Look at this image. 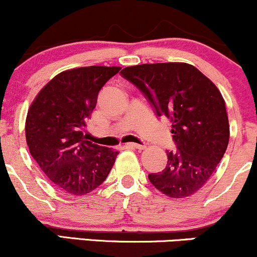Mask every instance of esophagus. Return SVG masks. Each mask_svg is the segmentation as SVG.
Returning a JSON list of instances; mask_svg holds the SVG:
<instances>
[{"instance_id": "1", "label": "esophagus", "mask_w": 257, "mask_h": 257, "mask_svg": "<svg viewBox=\"0 0 257 257\" xmlns=\"http://www.w3.org/2000/svg\"><path fill=\"white\" fill-rule=\"evenodd\" d=\"M126 149H137V150H144L145 149V145H139V144H134V143H128L125 144Z\"/></svg>"}]
</instances>
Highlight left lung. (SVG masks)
Wrapping results in <instances>:
<instances>
[{"instance_id":"obj_1","label":"left lung","mask_w":257,"mask_h":257,"mask_svg":"<svg viewBox=\"0 0 257 257\" xmlns=\"http://www.w3.org/2000/svg\"><path fill=\"white\" fill-rule=\"evenodd\" d=\"M158 117L172 122L176 151H167L162 172L149 174L150 182L170 198L192 196L205 185L225 155L229 125L220 90L193 65L141 64L123 69Z\"/></svg>"}]
</instances>
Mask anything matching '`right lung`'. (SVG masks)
Returning a JSON list of instances; mask_svg holds the SVG:
<instances>
[{
  "label": "right lung",
  "mask_w": 257,
  "mask_h": 257,
  "mask_svg": "<svg viewBox=\"0 0 257 257\" xmlns=\"http://www.w3.org/2000/svg\"><path fill=\"white\" fill-rule=\"evenodd\" d=\"M120 70L87 66L60 72L35 98L28 111L25 135L41 170L59 190L83 196L110 174L118 151L85 140V122L100 89Z\"/></svg>",
  "instance_id": "add662e5"
}]
</instances>
